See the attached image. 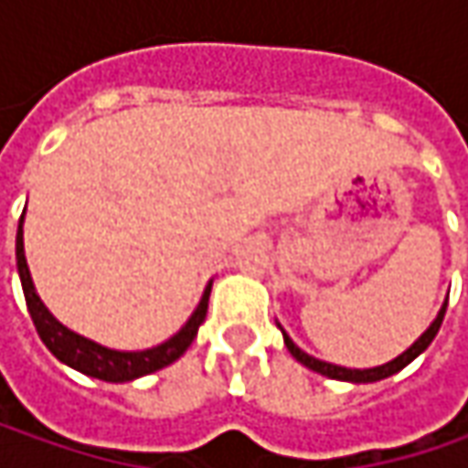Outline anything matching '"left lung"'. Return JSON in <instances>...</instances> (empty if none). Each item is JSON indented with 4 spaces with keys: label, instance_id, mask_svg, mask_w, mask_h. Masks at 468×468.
Instances as JSON below:
<instances>
[{
    "label": "left lung",
    "instance_id": "left-lung-1",
    "mask_svg": "<svg viewBox=\"0 0 468 468\" xmlns=\"http://www.w3.org/2000/svg\"><path fill=\"white\" fill-rule=\"evenodd\" d=\"M445 307L448 304H442V310L435 317V323L427 328V331L409 346V349L401 354V356H396L393 362H388V365H380V367H369V369H349V367H338V365H331V362H323V359H314L310 354H304V351L299 349L297 344L283 333V344H286V349L292 351V356L302 362L304 367L314 369V372H320V375H325V378H333V380H349V383H375V380H383V378H390V375H396L399 369H404L409 362H414L420 354H422L430 344H432V338L438 335L442 325V317H445Z\"/></svg>",
    "mask_w": 468,
    "mask_h": 468
}]
</instances>
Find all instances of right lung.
Instances as JSON below:
<instances>
[{"label":"right lung","instance_id":"obj_1","mask_svg":"<svg viewBox=\"0 0 468 468\" xmlns=\"http://www.w3.org/2000/svg\"><path fill=\"white\" fill-rule=\"evenodd\" d=\"M26 213V210H23ZM15 255H17V271H20V283H23V294H26L27 313L30 320L36 325V331L41 335L48 351L62 359L64 365L80 369L90 378H99L106 383H124V380H135L143 375H151L155 369L166 367L171 362H176L185 351L189 349V344L195 341L197 328L203 325L207 313V297H210V283H207L206 294L200 299L197 310L192 313L187 320V325L176 335H171L169 341H164L161 346L145 351H114L99 346L96 341H88L78 333H72L69 328H64L62 323L48 313L44 307L41 297L33 289L30 281V271L26 262V250H23V216H20V226H17V242H15Z\"/></svg>","mask_w":468,"mask_h":468}]
</instances>
